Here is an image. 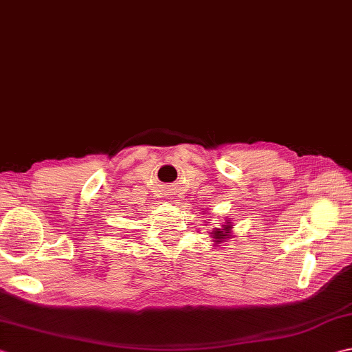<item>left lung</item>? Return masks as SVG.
Here are the masks:
<instances>
[{
    "instance_id": "8db88e82",
    "label": "left lung",
    "mask_w": 352,
    "mask_h": 352,
    "mask_svg": "<svg viewBox=\"0 0 352 352\" xmlns=\"http://www.w3.org/2000/svg\"><path fill=\"white\" fill-rule=\"evenodd\" d=\"M229 230H230V226H224L223 229H217V230H215V233H213V238H217V239H224L226 233H229Z\"/></svg>"
}]
</instances>
